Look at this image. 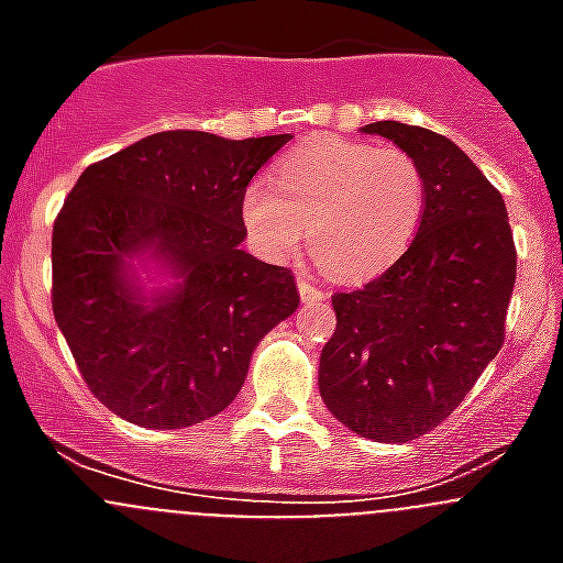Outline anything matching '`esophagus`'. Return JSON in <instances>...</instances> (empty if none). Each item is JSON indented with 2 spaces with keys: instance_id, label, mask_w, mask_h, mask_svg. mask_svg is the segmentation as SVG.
Here are the masks:
<instances>
[{
  "instance_id": "obj_1",
  "label": "esophagus",
  "mask_w": 563,
  "mask_h": 563,
  "mask_svg": "<svg viewBox=\"0 0 563 563\" xmlns=\"http://www.w3.org/2000/svg\"><path fill=\"white\" fill-rule=\"evenodd\" d=\"M298 296L305 305H316V301H324L327 292L321 287H316L307 276H298Z\"/></svg>"
}]
</instances>
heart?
<instances>
[{"label": "heart", "mask_w": 563, "mask_h": 563, "mask_svg": "<svg viewBox=\"0 0 563 563\" xmlns=\"http://www.w3.org/2000/svg\"><path fill=\"white\" fill-rule=\"evenodd\" d=\"M426 206V180L409 152L316 137L287 152L273 180L242 194V220L265 256L310 251L338 278H366L402 256ZM308 231L305 232L303 228Z\"/></svg>", "instance_id": "b5f03b06"}]
</instances>
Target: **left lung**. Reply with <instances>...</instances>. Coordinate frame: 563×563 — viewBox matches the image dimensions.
<instances>
[{"label": "left lung", "mask_w": 563, "mask_h": 563, "mask_svg": "<svg viewBox=\"0 0 563 563\" xmlns=\"http://www.w3.org/2000/svg\"><path fill=\"white\" fill-rule=\"evenodd\" d=\"M417 161L426 206L395 265L332 296L318 391L355 434L409 442L465 400L505 343L516 245L499 188L449 137L400 121L363 126Z\"/></svg>", "instance_id": "left-lung-1"}]
</instances>
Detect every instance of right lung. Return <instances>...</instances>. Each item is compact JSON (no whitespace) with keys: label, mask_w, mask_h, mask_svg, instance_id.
<instances>
[{"label":"right lung","mask_w":563,"mask_h":563,"mask_svg":"<svg viewBox=\"0 0 563 563\" xmlns=\"http://www.w3.org/2000/svg\"><path fill=\"white\" fill-rule=\"evenodd\" d=\"M290 134L172 129L84 168L53 225V316L89 391L123 420L183 429L231 406L296 276L239 251L242 194ZM154 246L184 278L146 306L122 258Z\"/></svg>","instance_id":"obj_1"}]
</instances>
